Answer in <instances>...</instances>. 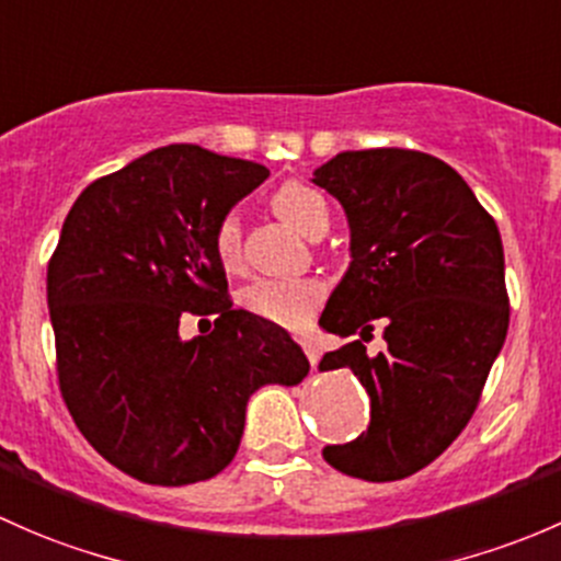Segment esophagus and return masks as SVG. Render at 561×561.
<instances>
[{"mask_svg": "<svg viewBox=\"0 0 561 561\" xmlns=\"http://www.w3.org/2000/svg\"><path fill=\"white\" fill-rule=\"evenodd\" d=\"M299 345H302V351L305 354H308V359H310V365H319V359H321V348H319V340L316 337H310V334H305V337H299Z\"/></svg>", "mask_w": 561, "mask_h": 561, "instance_id": "1", "label": "esophagus"}]
</instances>
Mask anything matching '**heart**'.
<instances>
[{"label": "heart", "instance_id": "heart-1", "mask_svg": "<svg viewBox=\"0 0 561 561\" xmlns=\"http://www.w3.org/2000/svg\"><path fill=\"white\" fill-rule=\"evenodd\" d=\"M273 210L291 229H297L305 238H319L329 227V205L327 199L310 188L308 183L288 181L273 194ZM213 248L224 267H234L240 262V221L234 213L224 216L213 232ZM323 299V288L319 280L297 278V280H273L262 278L248 283L240 291V305L262 319L280 323V327H302Z\"/></svg>", "mask_w": 561, "mask_h": 561}]
</instances>
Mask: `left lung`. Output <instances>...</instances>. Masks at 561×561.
<instances>
[{"label": "left lung", "mask_w": 561, "mask_h": 561, "mask_svg": "<svg viewBox=\"0 0 561 561\" xmlns=\"http://www.w3.org/2000/svg\"><path fill=\"white\" fill-rule=\"evenodd\" d=\"M313 183L351 227V267L319 319L351 340L319 369H354L369 394L367 432L323 459L362 481H400L459 437L505 343L500 229L454 167L408 148L337 153ZM375 325L387 354L367 357Z\"/></svg>", "instance_id": "left-lung-1"}]
</instances>
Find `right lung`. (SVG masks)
<instances>
[{"label": "right lung", "instance_id": "add662e5", "mask_svg": "<svg viewBox=\"0 0 561 561\" xmlns=\"http://www.w3.org/2000/svg\"><path fill=\"white\" fill-rule=\"evenodd\" d=\"M270 178L256 161L167 146L75 199L48 262L56 373L69 415L113 467L153 486L218 476L264 383L310 362L278 323L234 310L216 224ZM186 312L214 332L181 341Z\"/></svg>", "mask_w": 561, "mask_h": 561}]
</instances>
